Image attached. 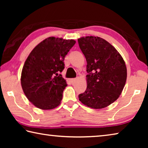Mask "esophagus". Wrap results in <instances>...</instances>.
I'll list each match as a JSON object with an SVG mask.
<instances>
[{
    "mask_svg": "<svg viewBox=\"0 0 148 148\" xmlns=\"http://www.w3.org/2000/svg\"><path fill=\"white\" fill-rule=\"evenodd\" d=\"M76 81V78H71V79H69V82H71V83H72V84H73V83H74Z\"/></svg>",
    "mask_w": 148,
    "mask_h": 148,
    "instance_id": "1",
    "label": "esophagus"
}]
</instances>
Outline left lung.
Masks as SVG:
<instances>
[{"instance_id":"8db88e82","label":"left lung","mask_w":148,"mask_h":148,"mask_svg":"<svg viewBox=\"0 0 148 148\" xmlns=\"http://www.w3.org/2000/svg\"><path fill=\"white\" fill-rule=\"evenodd\" d=\"M87 61V89L79 101L94 109L107 107L119 98L126 83L127 67L116 49L98 36L77 39Z\"/></svg>"}]
</instances>
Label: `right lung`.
<instances>
[{
	"label": "right lung",
	"mask_w": 148,
	"mask_h": 148,
	"mask_svg": "<svg viewBox=\"0 0 148 148\" xmlns=\"http://www.w3.org/2000/svg\"><path fill=\"white\" fill-rule=\"evenodd\" d=\"M76 41L51 36L32 50L21 72V84L25 95L35 106L51 110L61 104L66 82L60 74L64 60Z\"/></svg>",
	"instance_id": "add662e5"
}]
</instances>
